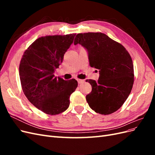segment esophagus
I'll list each match as a JSON object with an SVG mask.
<instances>
[{"label": "esophagus", "instance_id": "esophagus-1", "mask_svg": "<svg viewBox=\"0 0 155 155\" xmlns=\"http://www.w3.org/2000/svg\"><path fill=\"white\" fill-rule=\"evenodd\" d=\"M77 81L78 82L79 84H81L85 82V80H83V79H77Z\"/></svg>", "mask_w": 155, "mask_h": 155}]
</instances>
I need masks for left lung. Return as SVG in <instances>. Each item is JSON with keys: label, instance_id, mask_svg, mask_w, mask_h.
Masks as SVG:
<instances>
[{"label": "left lung", "instance_id": "obj_1", "mask_svg": "<svg viewBox=\"0 0 155 155\" xmlns=\"http://www.w3.org/2000/svg\"><path fill=\"white\" fill-rule=\"evenodd\" d=\"M74 45L87 51L89 64L99 70L97 81L87 79L92 92L86 100L91 109L101 114H110L127 99L134 83V67L130 54L121 44L102 33L78 34Z\"/></svg>", "mask_w": 155, "mask_h": 155}]
</instances>
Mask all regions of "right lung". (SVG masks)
<instances>
[{
	"label": "right lung",
	"instance_id": "add662e5",
	"mask_svg": "<svg viewBox=\"0 0 155 155\" xmlns=\"http://www.w3.org/2000/svg\"><path fill=\"white\" fill-rule=\"evenodd\" d=\"M75 36L39 37L22 55L19 65L22 91L31 104L46 114L55 115L66 110L70 96L78 87L76 79L66 81L54 76Z\"/></svg>",
	"mask_w": 155,
	"mask_h": 155
}]
</instances>
